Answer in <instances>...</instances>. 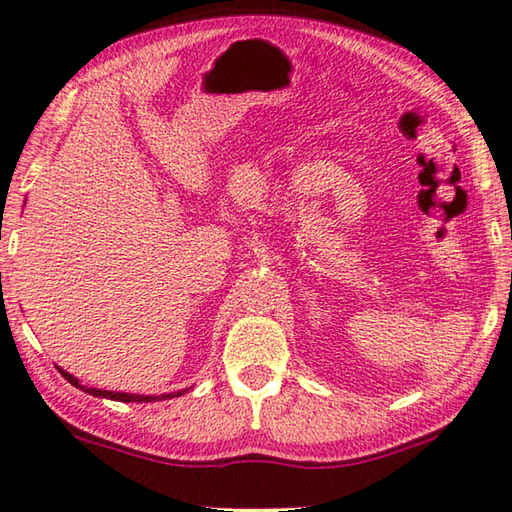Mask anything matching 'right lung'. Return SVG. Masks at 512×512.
I'll use <instances>...</instances> for the list:
<instances>
[{"mask_svg": "<svg viewBox=\"0 0 512 512\" xmlns=\"http://www.w3.org/2000/svg\"><path fill=\"white\" fill-rule=\"evenodd\" d=\"M60 370V368H58ZM60 375H63L69 384L81 388V391L90 393L94 397H106V400H115V402H158V400H169V397H178L183 395L185 391H178V393H169V395H133V393H112V391H103V388H88V386H81L79 379L74 375H69V372L60 370Z\"/></svg>", "mask_w": 512, "mask_h": 512, "instance_id": "right-lung-1", "label": "right lung"}]
</instances>
